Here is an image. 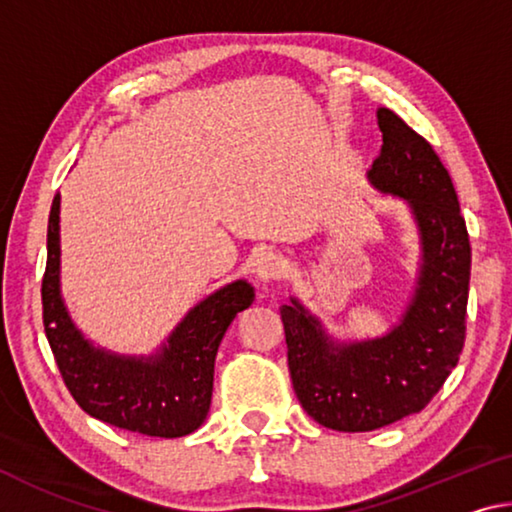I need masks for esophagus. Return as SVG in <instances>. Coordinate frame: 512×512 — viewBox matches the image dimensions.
<instances>
[{
  "mask_svg": "<svg viewBox=\"0 0 512 512\" xmlns=\"http://www.w3.org/2000/svg\"><path fill=\"white\" fill-rule=\"evenodd\" d=\"M284 271H287V262H284L282 255L266 250V253L257 257L255 273H257V280H262L264 284H271L275 280H280Z\"/></svg>",
  "mask_w": 512,
  "mask_h": 512,
  "instance_id": "1",
  "label": "esophagus"
}]
</instances>
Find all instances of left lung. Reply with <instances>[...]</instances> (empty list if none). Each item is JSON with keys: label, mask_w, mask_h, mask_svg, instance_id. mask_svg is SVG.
<instances>
[{"label": "left lung", "mask_w": 512, "mask_h": 512, "mask_svg": "<svg viewBox=\"0 0 512 512\" xmlns=\"http://www.w3.org/2000/svg\"><path fill=\"white\" fill-rule=\"evenodd\" d=\"M381 153L368 171L381 194L404 198L422 257L411 302L377 339L332 341L298 298L280 307L289 372L302 409L336 431H375L420 413L456 368L465 341L472 250L452 178L431 144L379 108Z\"/></svg>", "instance_id": "obj_1"}]
</instances>
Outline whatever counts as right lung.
Returning <instances> with one entry per match:
<instances>
[{
    "instance_id": "obj_1",
    "label": "right lung",
    "mask_w": 512,
    "mask_h": 512,
    "mask_svg": "<svg viewBox=\"0 0 512 512\" xmlns=\"http://www.w3.org/2000/svg\"><path fill=\"white\" fill-rule=\"evenodd\" d=\"M255 300L246 280L225 284L180 320L162 348L131 357L97 348L69 318L60 296V194L47 228L42 320L60 375L81 409L112 427L155 438L196 431L212 402L214 359L225 329Z\"/></svg>"
}]
</instances>
